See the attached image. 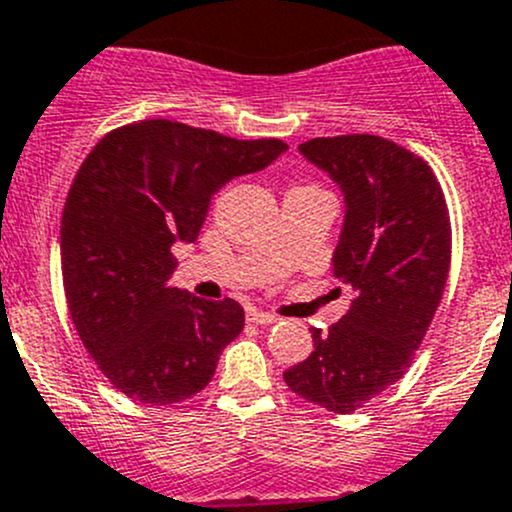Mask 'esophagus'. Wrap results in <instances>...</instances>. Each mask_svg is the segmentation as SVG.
<instances>
[{
  "label": "esophagus",
  "mask_w": 512,
  "mask_h": 512,
  "mask_svg": "<svg viewBox=\"0 0 512 512\" xmlns=\"http://www.w3.org/2000/svg\"><path fill=\"white\" fill-rule=\"evenodd\" d=\"M247 319H250V322H255V324H275L280 317H277V314L260 312V309H250V312H247Z\"/></svg>",
  "instance_id": "34e87169"
}]
</instances>
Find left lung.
Returning <instances> with one entry per match:
<instances>
[{"instance_id": "8db88e82", "label": "left lung", "mask_w": 512, "mask_h": 512, "mask_svg": "<svg viewBox=\"0 0 512 512\" xmlns=\"http://www.w3.org/2000/svg\"><path fill=\"white\" fill-rule=\"evenodd\" d=\"M299 153L344 193L334 275L354 289L349 312L314 352L285 371L302 399L352 414L406 374L426 337L451 267V220L423 158L369 133L312 138Z\"/></svg>"}]
</instances>
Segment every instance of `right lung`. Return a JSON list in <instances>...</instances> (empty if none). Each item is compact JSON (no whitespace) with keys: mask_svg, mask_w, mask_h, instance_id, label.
<instances>
[{"mask_svg":"<svg viewBox=\"0 0 512 512\" xmlns=\"http://www.w3.org/2000/svg\"><path fill=\"white\" fill-rule=\"evenodd\" d=\"M287 151L178 121L128 123L86 156L61 215V275L71 319L98 369L141 404L168 406L210 384L245 327L235 299L170 285V247L195 242L210 198Z\"/></svg>","mask_w":512,"mask_h":512,"instance_id":"right-lung-1","label":"right lung"}]
</instances>
